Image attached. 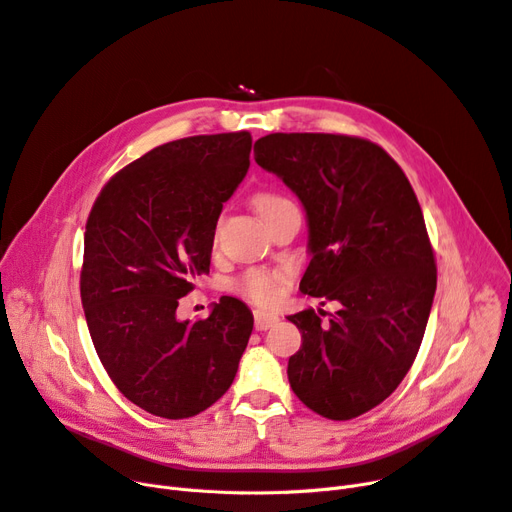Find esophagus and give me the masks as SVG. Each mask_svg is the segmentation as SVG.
I'll return each instance as SVG.
<instances>
[{
  "label": "esophagus",
  "mask_w": 512,
  "mask_h": 512,
  "mask_svg": "<svg viewBox=\"0 0 512 512\" xmlns=\"http://www.w3.org/2000/svg\"><path fill=\"white\" fill-rule=\"evenodd\" d=\"M254 321H256V330L264 332V330H269V327L277 325L279 317L275 313H267V311H254Z\"/></svg>",
  "instance_id": "34e87169"
}]
</instances>
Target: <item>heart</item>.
Masks as SVG:
<instances>
[{"instance_id": "heart-1", "label": "heart", "mask_w": 512, "mask_h": 512, "mask_svg": "<svg viewBox=\"0 0 512 512\" xmlns=\"http://www.w3.org/2000/svg\"><path fill=\"white\" fill-rule=\"evenodd\" d=\"M288 203H292L288 197L271 191H262L254 197V208L258 210L262 220H267L279 208L288 206ZM285 283H288V273L277 269H250L233 281V292L256 304L267 306L277 302Z\"/></svg>"}]
</instances>
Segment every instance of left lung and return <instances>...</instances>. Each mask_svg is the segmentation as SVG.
I'll return each instance as SVG.
<instances>
[{
    "instance_id": "1",
    "label": "left lung",
    "mask_w": 512,
    "mask_h": 512,
    "mask_svg": "<svg viewBox=\"0 0 512 512\" xmlns=\"http://www.w3.org/2000/svg\"><path fill=\"white\" fill-rule=\"evenodd\" d=\"M260 168L288 185L309 218L311 262L300 292L338 302L288 319L302 334L288 378L315 414L351 420L380 405L418 355L437 290V262L418 197L380 145L344 134H269Z\"/></svg>"
}]
</instances>
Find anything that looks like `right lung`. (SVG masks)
<instances>
[{
	"label": "right lung",
	"mask_w": 512,
	"mask_h": 512,
	"mask_svg": "<svg viewBox=\"0 0 512 512\" xmlns=\"http://www.w3.org/2000/svg\"><path fill=\"white\" fill-rule=\"evenodd\" d=\"M252 134L166 142L128 163L90 210L79 275L100 363L119 393L168 420L197 416L235 380L254 317L222 296L210 317L178 321L210 273L216 222L250 168Z\"/></svg>",
	"instance_id": "add662e5"
}]
</instances>
